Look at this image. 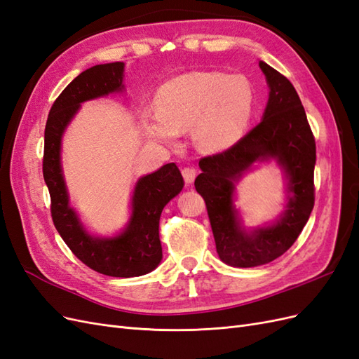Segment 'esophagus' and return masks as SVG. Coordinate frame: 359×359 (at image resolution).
Wrapping results in <instances>:
<instances>
[{"label":"esophagus","mask_w":359,"mask_h":359,"mask_svg":"<svg viewBox=\"0 0 359 359\" xmlns=\"http://www.w3.org/2000/svg\"><path fill=\"white\" fill-rule=\"evenodd\" d=\"M181 173H182L184 181H186L187 184H191V182L194 181V178H196V169L191 168V166L182 168V169H181Z\"/></svg>","instance_id":"34e87169"}]
</instances>
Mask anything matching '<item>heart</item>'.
Instances as JSON below:
<instances>
[{
    "mask_svg": "<svg viewBox=\"0 0 359 359\" xmlns=\"http://www.w3.org/2000/svg\"><path fill=\"white\" fill-rule=\"evenodd\" d=\"M255 106V88L245 76L190 72L160 86L157 114H147L144 127L149 137L168 145H175L180 132L193 127L196 145L214 153L241 139Z\"/></svg>",
    "mask_w": 359,
    "mask_h": 359,
    "instance_id": "obj_1",
    "label": "heart"
}]
</instances>
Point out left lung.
Segmentation results:
<instances>
[{"instance_id":"left-lung-1","label":"left lung","mask_w":359,"mask_h":359,"mask_svg":"<svg viewBox=\"0 0 359 359\" xmlns=\"http://www.w3.org/2000/svg\"><path fill=\"white\" fill-rule=\"evenodd\" d=\"M268 86L265 112L255 128L223 153L199 161L194 187L208 211L217 253L224 264L252 268L273 262L297 241L314 206L316 142L298 93L283 74L259 61ZM276 159L288 177V205L271 226L248 233L234 210L236 182L256 161Z\"/></svg>"}]
</instances>
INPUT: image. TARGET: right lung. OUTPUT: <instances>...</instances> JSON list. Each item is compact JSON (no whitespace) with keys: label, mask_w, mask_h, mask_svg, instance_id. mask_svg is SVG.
I'll return each mask as SVG.
<instances>
[{"label":"right lung","mask_w":359,"mask_h":359,"mask_svg":"<svg viewBox=\"0 0 359 359\" xmlns=\"http://www.w3.org/2000/svg\"><path fill=\"white\" fill-rule=\"evenodd\" d=\"M124 62L99 64L74 78L53 102L45 128L43 178L50 194V214L58 233L73 255L97 273L137 277L157 268L163 257L158 222L165 205L182 190L175 163H168L136 182L132 215L126 229L114 238H95L83 229L69 203L61 169V137L81 103L124 90Z\"/></svg>","instance_id":"right-lung-1"}]
</instances>
